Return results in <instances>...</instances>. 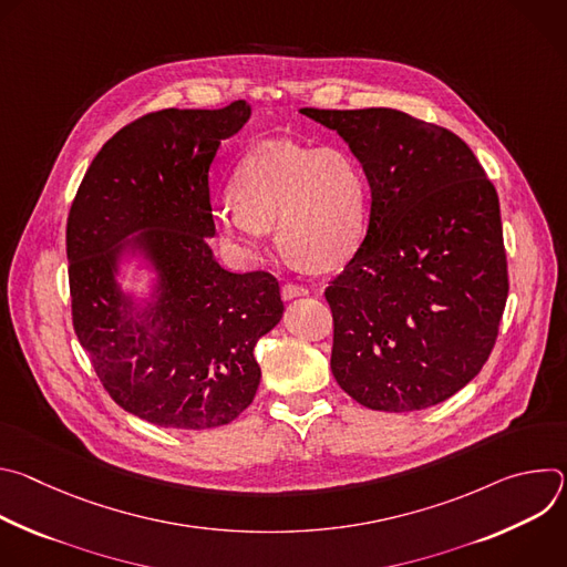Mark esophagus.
<instances>
[{
  "instance_id": "obj_1",
  "label": "esophagus",
  "mask_w": 567,
  "mask_h": 567,
  "mask_svg": "<svg viewBox=\"0 0 567 567\" xmlns=\"http://www.w3.org/2000/svg\"><path fill=\"white\" fill-rule=\"evenodd\" d=\"M280 293H282V298H285V300H291V298H296V296H307V293H309V289H307V287H302V285L285 282V285H282V289H280Z\"/></svg>"
}]
</instances>
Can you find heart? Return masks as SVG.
<instances>
[{
  "instance_id": "obj_1",
  "label": "heart",
  "mask_w": 567,
  "mask_h": 567,
  "mask_svg": "<svg viewBox=\"0 0 567 567\" xmlns=\"http://www.w3.org/2000/svg\"><path fill=\"white\" fill-rule=\"evenodd\" d=\"M213 219L228 245L249 260L265 254L276 228L282 254L298 267L326 271L359 247L368 217L365 179L350 152L337 145L262 143L241 156Z\"/></svg>"
}]
</instances>
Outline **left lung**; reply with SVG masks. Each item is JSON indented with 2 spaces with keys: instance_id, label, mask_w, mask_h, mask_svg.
<instances>
[{
  "instance_id": "1",
  "label": "left lung",
  "mask_w": 567,
  "mask_h": 567,
  "mask_svg": "<svg viewBox=\"0 0 567 567\" xmlns=\"http://www.w3.org/2000/svg\"><path fill=\"white\" fill-rule=\"evenodd\" d=\"M370 184L361 247L330 282L332 374L361 406L431 409L487 363L509 276L501 204L471 147L399 110H313Z\"/></svg>"
}]
</instances>
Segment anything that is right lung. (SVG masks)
Returning <instances> with one entry per match:
<instances>
[{"instance_id":"1","label":"right lung","mask_w":567,"mask_h":567,"mask_svg":"<svg viewBox=\"0 0 567 567\" xmlns=\"http://www.w3.org/2000/svg\"><path fill=\"white\" fill-rule=\"evenodd\" d=\"M249 116L235 101L132 121L101 147L69 208L75 337L118 406L161 429H215L247 411L260 383L254 348L282 318L271 274H230L208 247V171ZM127 246L159 274L145 310L113 278Z\"/></svg>"}]
</instances>
